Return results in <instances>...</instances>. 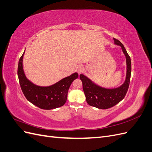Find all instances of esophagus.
<instances>
[{
    "mask_svg": "<svg viewBox=\"0 0 152 152\" xmlns=\"http://www.w3.org/2000/svg\"><path fill=\"white\" fill-rule=\"evenodd\" d=\"M83 70H84V66H82V65H80L78 66V67H77V72H78V73H80L82 71H83Z\"/></svg>",
    "mask_w": 152,
    "mask_h": 152,
    "instance_id": "1",
    "label": "esophagus"
}]
</instances>
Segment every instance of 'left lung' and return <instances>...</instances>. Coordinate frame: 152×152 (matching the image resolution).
Returning <instances> with one entry per match:
<instances>
[{"label":"left lung","mask_w":152,"mask_h":152,"mask_svg":"<svg viewBox=\"0 0 152 152\" xmlns=\"http://www.w3.org/2000/svg\"><path fill=\"white\" fill-rule=\"evenodd\" d=\"M113 40L115 44L121 46L122 51L126 57L127 75L125 82L116 89H105L94 84L84 75H80L87 103L92 107L99 109H108L118 103L125 97L129 86L131 73L130 56L120 41L115 38Z\"/></svg>","instance_id":"8db88e82"}]
</instances>
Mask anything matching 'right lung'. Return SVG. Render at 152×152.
Wrapping results in <instances>:
<instances>
[{
  "label": "right lung",
  "mask_w": 152,
  "mask_h": 152,
  "mask_svg": "<svg viewBox=\"0 0 152 152\" xmlns=\"http://www.w3.org/2000/svg\"><path fill=\"white\" fill-rule=\"evenodd\" d=\"M25 53V52H24ZM20 57L18 67V76L21 89L30 103L41 109L51 110L62 107L67 99L68 91L72 82L79 77L77 73L64 78L48 87L36 86L26 79L23 69V57Z\"/></svg>",
  "instance_id": "1"
}]
</instances>
